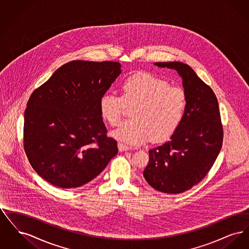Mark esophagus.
I'll use <instances>...</instances> for the list:
<instances>
[{"label":"esophagus","instance_id":"34e87169","mask_svg":"<svg viewBox=\"0 0 249 249\" xmlns=\"http://www.w3.org/2000/svg\"><path fill=\"white\" fill-rule=\"evenodd\" d=\"M118 147H119V150L120 152H123V151H127L130 149V147L127 145V144H124L122 142H119L118 143Z\"/></svg>","mask_w":249,"mask_h":249}]
</instances>
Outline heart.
<instances>
[{"instance_id":"heart-1","label":"heart","mask_w":249,"mask_h":249,"mask_svg":"<svg viewBox=\"0 0 249 249\" xmlns=\"http://www.w3.org/2000/svg\"><path fill=\"white\" fill-rule=\"evenodd\" d=\"M122 97L106 92L100 99L102 118L111 126L120 122L126 106H133L130 120L110 132L111 137L130 144H142L152 139L160 142L178 130L185 116V92L171 87L165 80L147 72L126 79L121 87Z\"/></svg>"}]
</instances>
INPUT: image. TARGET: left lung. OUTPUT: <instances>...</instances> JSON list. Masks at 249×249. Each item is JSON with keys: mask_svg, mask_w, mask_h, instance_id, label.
Masks as SVG:
<instances>
[{"mask_svg": "<svg viewBox=\"0 0 249 249\" xmlns=\"http://www.w3.org/2000/svg\"><path fill=\"white\" fill-rule=\"evenodd\" d=\"M178 71L187 98L185 116L168 142L150 149L143 178L156 190L177 194L204 178L220 152L223 130L212 89L180 61L155 62Z\"/></svg>", "mask_w": 249, "mask_h": 249, "instance_id": "obj_1", "label": "left lung"}]
</instances>
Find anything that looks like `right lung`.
I'll return each mask as SVG.
<instances>
[{"instance_id": "1", "label": "right lung", "mask_w": 249, "mask_h": 249, "mask_svg": "<svg viewBox=\"0 0 249 249\" xmlns=\"http://www.w3.org/2000/svg\"><path fill=\"white\" fill-rule=\"evenodd\" d=\"M120 73L119 62L72 60L31 95L24 113V149L48 183L81 187L118 154L99 104Z\"/></svg>"}]
</instances>
